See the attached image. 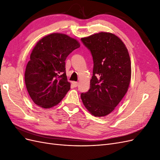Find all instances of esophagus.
Returning a JSON list of instances; mask_svg holds the SVG:
<instances>
[{
    "label": "esophagus",
    "mask_w": 160,
    "mask_h": 160,
    "mask_svg": "<svg viewBox=\"0 0 160 160\" xmlns=\"http://www.w3.org/2000/svg\"><path fill=\"white\" fill-rule=\"evenodd\" d=\"M72 85L75 87V88H76V87H77V86H78V85H79L78 82H76V81H72Z\"/></svg>",
    "instance_id": "1"
}]
</instances>
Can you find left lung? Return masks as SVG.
Masks as SVG:
<instances>
[{
	"label": "left lung",
	"instance_id": "8db88e82",
	"mask_svg": "<svg viewBox=\"0 0 160 160\" xmlns=\"http://www.w3.org/2000/svg\"><path fill=\"white\" fill-rule=\"evenodd\" d=\"M93 59L89 90L81 94L85 108L95 117L109 115L129 89L132 64L128 50L120 38L108 32L81 38Z\"/></svg>",
	"mask_w": 160,
	"mask_h": 160
}]
</instances>
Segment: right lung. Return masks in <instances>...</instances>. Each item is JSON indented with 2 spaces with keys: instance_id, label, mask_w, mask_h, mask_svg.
Masks as SVG:
<instances>
[{
  "instance_id": "1",
  "label": "right lung",
  "mask_w": 160,
  "mask_h": 160,
  "mask_svg": "<svg viewBox=\"0 0 160 160\" xmlns=\"http://www.w3.org/2000/svg\"><path fill=\"white\" fill-rule=\"evenodd\" d=\"M79 47L75 38L59 32L49 34L37 42L25 72L27 91L37 105L49 109L64 98L71 88L65 61Z\"/></svg>"
}]
</instances>
